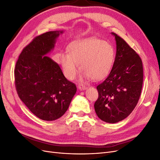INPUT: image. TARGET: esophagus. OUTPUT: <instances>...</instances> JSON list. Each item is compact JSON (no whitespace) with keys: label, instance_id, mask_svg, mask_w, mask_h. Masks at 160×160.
Returning a JSON list of instances; mask_svg holds the SVG:
<instances>
[{"label":"esophagus","instance_id":"34e87169","mask_svg":"<svg viewBox=\"0 0 160 160\" xmlns=\"http://www.w3.org/2000/svg\"><path fill=\"white\" fill-rule=\"evenodd\" d=\"M78 88H79V89L81 90V91H83V90H84V89H86L85 86H84V85H79Z\"/></svg>","mask_w":160,"mask_h":160}]
</instances>
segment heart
Instances as JSON below:
<instances>
[{
	"mask_svg": "<svg viewBox=\"0 0 160 160\" xmlns=\"http://www.w3.org/2000/svg\"><path fill=\"white\" fill-rule=\"evenodd\" d=\"M59 55L61 65L67 79L75 78L78 67L83 79L101 80L107 76L113 65L115 52L113 45L99 38L75 41Z\"/></svg>",
	"mask_w": 160,
	"mask_h": 160,
	"instance_id": "obj_1",
	"label": "heart"
}]
</instances>
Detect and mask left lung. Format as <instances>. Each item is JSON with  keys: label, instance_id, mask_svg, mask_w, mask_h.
Returning <instances> with one entry per match:
<instances>
[{"label": "left lung", "instance_id": "1", "mask_svg": "<svg viewBox=\"0 0 160 160\" xmlns=\"http://www.w3.org/2000/svg\"><path fill=\"white\" fill-rule=\"evenodd\" d=\"M116 41V55L109 75L97 87L94 104L98 118L105 122H120L132 112L141 95L143 71L141 58L122 37L111 32Z\"/></svg>", "mask_w": 160, "mask_h": 160}]
</instances>
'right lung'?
Listing matches in <instances>:
<instances>
[{"label":"right lung","instance_id":"1","mask_svg":"<svg viewBox=\"0 0 160 160\" xmlns=\"http://www.w3.org/2000/svg\"><path fill=\"white\" fill-rule=\"evenodd\" d=\"M62 31H49L34 38L22 49L14 69L19 98L37 118L59 119L68 109L77 91L56 62L46 56L54 49Z\"/></svg>","mask_w":160,"mask_h":160}]
</instances>
